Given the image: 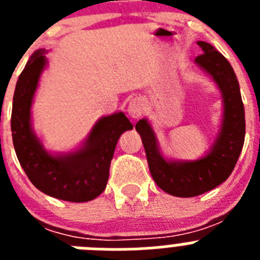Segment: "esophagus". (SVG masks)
I'll use <instances>...</instances> for the list:
<instances>
[{
  "instance_id": "esophagus-1",
  "label": "esophagus",
  "mask_w": 260,
  "mask_h": 260,
  "mask_svg": "<svg viewBox=\"0 0 260 260\" xmlns=\"http://www.w3.org/2000/svg\"><path fill=\"white\" fill-rule=\"evenodd\" d=\"M127 113L132 118H139L144 113V102L143 99L135 98L130 100L127 105Z\"/></svg>"
}]
</instances>
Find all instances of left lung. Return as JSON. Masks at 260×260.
Listing matches in <instances>:
<instances>
[{"label": "left lung", "mask_w": 260, "mask_h": 260, "mask_svg": "<svg viewBox=\"0 0 260 260\" xmlns=\"http://www.w3.org/2000/svg\"><path fill=\"white\" fill-rule=\"evenodd\" d=\"M203 53L195 58L197 65L212 77L221 91L224 114L220 133L210 152L194 161L167 160L147 119L135 125L146 151L151 176L168 194L191 198L215 189L233 172L245 142V108L240 84L228 59L206 41H198Z\"/></svg>", "instance_id": "8db88e82"}]
</instances>
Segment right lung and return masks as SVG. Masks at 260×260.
Segmentation results:
<instances>
[{
  "instance_id": "add662e5",
  "label": "right lung",
  "mask_w": 260,
  "mask_h": 260,
  "mask_svg": "<svg viewBox=\"0 0 260 260\" xmlns=\"http://www.w3.org/2000/svg\"><path fill=\"white\" fill-rule=\"evenodd\" d=\"M45 53L38 49L32 54L15 86L11 110L15 153L29 181L44 194L75 203L92 201L105 190L117 142L133 125L122 112L103 117L79 150L62 155L48 152L31 126L32 102L47 65Z\"/></svg>"
}]
</instances>
